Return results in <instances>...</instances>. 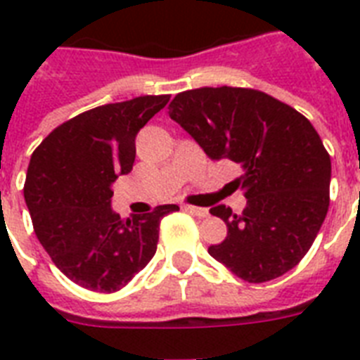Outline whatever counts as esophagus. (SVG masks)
<instances>
[{"label":"esophagus","instance_id":"1","mask_svg":"<svg viewBox=\"0 0 360 360\" xmlns=\"http://www.w3.org/2000/svg\"><path fill=\"white\" fill-rule=\"evenodd\" d=\"M185 211L186 213L194 214V217H198V219H205V217H209L207 209L196 207V205H185Z\"/></svg>","mask_w":360,"mask_h":360}]
</instances>
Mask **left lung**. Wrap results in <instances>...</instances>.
Listing matches in <instances>:
<instances>
[{
    "label": "left lung",
    "instance_id": "obj_1",
    "mask_svg": "<svg viewBox=\"0 0 360 360\" xmlns=\"http://www.w3.org/2000/svg\"><path fill=\"white\" fill-rule=\"evenodd\" d=\"M168 114L211 160L243 168L236 185L246 207L211 209L228 236L209 254L250 284L295 267L329 211L330 157L312 123L267 93L230 86L179 93Z\"/></svg>",
    "mask_w": 360,
    "mask_h": 360
}]
</instances>
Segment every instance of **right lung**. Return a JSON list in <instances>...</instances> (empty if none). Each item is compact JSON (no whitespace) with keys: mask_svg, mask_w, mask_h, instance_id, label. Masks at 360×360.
<instances>
[{"mask_svg":"<svg viewBox=\"0 0 360 360\" xmlns=\"http://www.w3.org/2000/svg\"><path fill=\"white\" fill-rule=\"evenodd\" d=\"M143 95L87 110L53 129L31 155L24 198L37 239L56 267L82 288L120 291L157 252L158 226L177 205L121 219L112 183L129 174L136 134L168 104Z\"/></svg>","mask_w":360,"mask_h":360,"instance_id":"1","label":"right lung"}]
</instances>
